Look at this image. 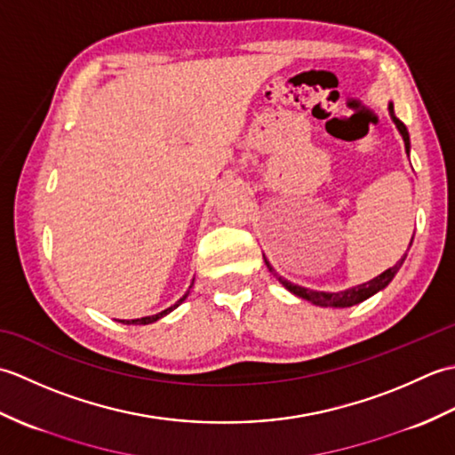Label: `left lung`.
Returning a JSON list of instances; mask_svg holds the SVG:
<instances>
[{"label": "left lung", "instance_id": "1", "mask_svg": "<svg viewBox=\"0 0 455 455\" xmlns=\"http://www.w3.org/2000/svg\"><path fill=\"white\" fill-rule=\"evenodd\" d=\"M389 111H391V117H393L395 124H397L399 132L403 134L404 148H407V154H409V148H411V142H409V131H407V127H404V124H403V121H399L397 117H395L393 105H389ZM412 238H414V235H412ZM411 244H412V240H411ZM409 248H411V246H409ZM404 258H407V254H404V256L399 259V262L395 264L393 267L385 269V272H383L381 275H377L375 279H371V282L362 283V285H355V287H352V289H346V291H338V293L313 291V289H307V287H301V285L289 283L287 279L279 277V275L275 274V269H274L272 266H269V262H267L266 258H264V262H266V266H267L269 272H272V274L279 279V283H282L285 289H289V291H291L293 295L301 297V299H307V301H311L313 305H318V307H352V305H357V303L365 301V299H370V297H371V295H375L377 291H381L383 287H387L391 279L395 277V274H397L399 269H401V266H403V262H404Z\"/></svg>", "mask_w": 455, "mask_h": 455}]
</instances>
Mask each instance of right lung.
I'll use <instances>...</instances> for the list:
<instances>
[{
    "label": "right lung",
    "mask_w": 455,
    "mask_h": 455,
    "mask_svg": "<svg viewBox=\"0 0 455 455\" xmlns=\"http://www.w3.org/2000/svg\"><path fill=\"white\" fill-rule=\"evenodd\" d=\"M189 289H191V285H189ZM189 295V291L186 293V295H183L181 299H180V301L176 303V305H173V307H170V308H166V311H162V313H158V315H152V316H142V318H132V321H119V323H123V324H150V323H156L158 321V318H162L164 315H168L170 311H173V308H176L181 301H186V297Z\"/></svg>",
    "instance_id": "obj_1"
}]
</instances>
